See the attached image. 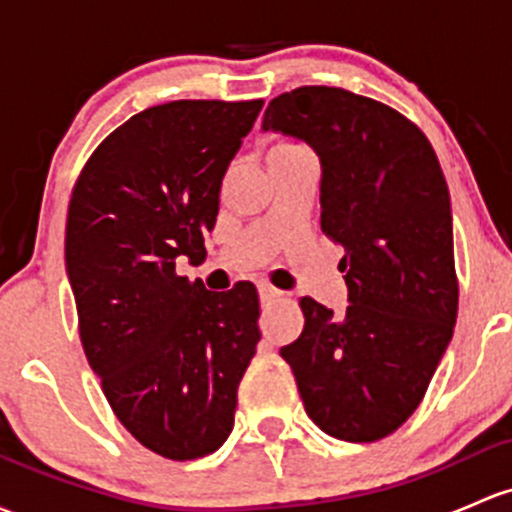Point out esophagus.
<instances>
[{
    "label": "esophagus",
    "mask_w": 512,
    "mask_h": 512,
    "mask_svg": "<svg viewBox=\"0 0 512 512\" xmlns=\"http://www.w3.org/2000/svg\"><path fill=\"white\" fill-rule=\"evenodd\" d=\"M260 297H262V301H274V299L282 297V292L270 287V284H260Z\"/></svg>",
    "instance_id": "1"
}]
</instances>
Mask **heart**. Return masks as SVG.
<instances>
[{"instance_id": "b5f03b06", "label": "heart", "mask_w": 512, "mask_h": 512, "mask_svg": "<svg viewBox=\"0 0 512 512\" xmlns=\"http://www.w3.org/2000/svg\"><path fill=\"white\" fill-rule=\"evenodd\" d=\"M287 147H294V144H277L274 149H287ZM274 149H272V152H274Z\"/></svg>"}]
</instances>
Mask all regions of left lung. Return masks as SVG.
Masks as SVG:
<instances>
[{
    "label": "left lung",
    "mask_w": 512,
    "mask_h": 512,
    "mask_svg": "<svg viewBox=\"0 0 512 512\" xmlns=\"http://www.w3.org/2000/svg\"><path fill=\"white\" fill-rule=\"evenodd\" d=\"M265 132L321 161V230L346 247L348 309L304 297L282 358L306 414L343 441H378L410 419L454 336L459 287L446 179L422 129L343 88L304 85L270 102Z\"/></svg>",
    "instance_id": "1"
}]
</instances>
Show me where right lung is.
Here are the masks:
<instances>
[{
    "label": "right lung",
    "mask_w": 512,
    "mask_h": 512,
    "mask_svg": "<svg viewBox=\"0 0 512 512\" xmlns=\"http://www.w3.org/2000/svg\"><path fill=\"white\" fill-rule=\"evenodd\" d=\"M262 100H174L117 127L73 188L66 272L80 341L125 429L191 461L233 432L238 385L260 341L250 282L208 292L176 274L206 257L220 184Z\"/></svg>",
    "instance_id": "right-lung-1"
}]
</instances>
